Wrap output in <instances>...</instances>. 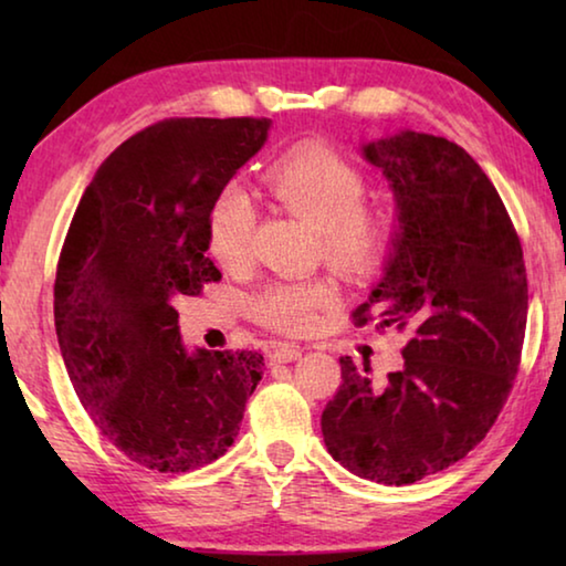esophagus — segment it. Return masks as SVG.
I'll return each instance as SVG.
<instances>
[{
    "label": "esophagus",
    "instance_id": "esophagus-1",
    "mask_svg": "<svg viewBox=\"0 0 566 566\" xmlns=\"http://www.w3.org/2000/svg\"><path fill=\"white\" fill-rule=\"evenodd\" d=\"M300 354H302V349L296 347V344H276V349L272 352V359L274 361H294Z\"/></svg>",
    "mask_w": 566,
    "mask_h": 566
}]
</instances>
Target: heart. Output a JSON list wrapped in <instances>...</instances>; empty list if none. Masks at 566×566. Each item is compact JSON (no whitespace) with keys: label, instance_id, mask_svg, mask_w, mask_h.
Listing matches in <instances>:
<instances>
[{"label":"heart","instance_id":"heart-1","mask_svg":"<svg viewBox=\"0 0 566 566\" xmlns=\"http://www.w3.org/2000/svg\"><path fill=\"white\" fill-rule=\"evenodd\" d=\"M266 187L286 212L317 229L319 254L334 272L364 282L381 272L399 234L397 209L369 202V177L337 149L312 145L266 171ZM256 207L249 191L227 185L207 217V249L224 270H242L252 254ZM337 302V286L314 280L270 282L249 302L252 317L266 329L304 334L319 312Z\"/></svg>","mask_w":566,"mask_h":566}]
</instances>
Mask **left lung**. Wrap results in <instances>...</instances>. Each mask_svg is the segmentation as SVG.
Returning a JSON list of instances; mask_svg holds the SVG:
<instances>
[{"label": "left lung", "mask_w": 566, "mask_h": 566, "mask_svg": "<svg viewBox=\"0 0 566 566\" xmlns=\"http://www.w3.org/2000/svg\"><path fill=\"white\" fill-rule=\"evenodd\" d=\"M364 157L391 181L401 232L352 322L407 334L405 369L379 391L369 361L339 357L322 434L349 472L401 486L452 467L492 429L520 371L530 286L512 217L462 147L401 132Z\"/></svg>", "instance_id": "left-lung-1"}]
</instances>
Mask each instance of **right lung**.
I'll use <instances>...</instances> for the list:
<instances>
[{
	"label": "right lung",
	"instance_id": "obj_1",
	"mask_svg": "<svg viewBox=\"0 0 566 566\" xmlns=\"http://www.w3.org/2000/svg\"><path fill=\"white\" fill-rule=\"evenodd\" d=\"M270 124L171 117L137 132L102 161L64 237L54 327L66 375L94 427L155 472L222 457L262 379L260 352L189 357L175 302L222 280L205 254L209 209Z\"/></svg>",
	"mask_w": 566,
	"mask_h": 566
}]
</instances>
